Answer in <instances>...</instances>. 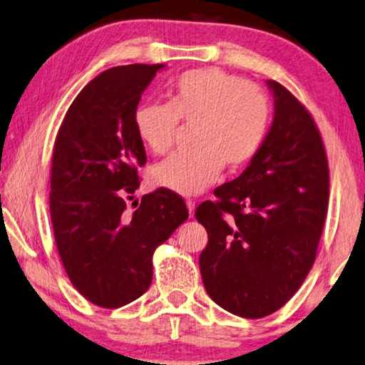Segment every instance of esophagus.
Returning a JSON list of instances; mask_svg holds the SVG:
<instances>
[{"instance_id": "obj_1", "label": "esophagus", "mask_w": 365, "mask_h": 365, "mask_svg": "<svg viewBox=\"0 0 365 365\" xmlns=\"http://www.w3.org/2000/svg\"><path fill=\"white\" fill-rule=\"evenodd\" d=\"M187 207H188V214H190V217H193V216H195V201L188 200V201H187Z\"/></svg>"}]
</instances>
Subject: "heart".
Listing matches in <instances>:
<instances>
[{
	"mask_svg": "<svg viewBox=\"0 0 365 365\" xmlns=\"http://www.w3.org/2000/svg\"><path fill=\"white\" fill-rule=\"evenodd\" d=\"M169 103H141L136 135L154 154L170 149L178 120L193 126L195 149L175 153L151 170V183L192 196L216 182L224 164L237 169L258 153L269 126V102L255 84L219 68L190 69L170 84Z\"/></svg>",
	"mask_w": 365,
	"mask_h": 365,
	"instance_id": "1",
	"label": "heart"
}]
</instances>
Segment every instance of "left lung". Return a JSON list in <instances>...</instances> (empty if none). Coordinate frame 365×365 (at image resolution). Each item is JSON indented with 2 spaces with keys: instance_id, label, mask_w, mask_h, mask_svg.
I'll list each match as a JSON object with an SVG mask.
<instances>
[{
  "instance_id": "left-lung-1",
  "label": "left lung",
  "mask_w": 365,
  "mask_h": 365,
  "mask_svg": "<svg viewBox=\"0 0 365 365\" xmlns=\"http://www.w3.org/2000/svg\"><path fill=\"white\" fill-rule=\"evenodd\" d=\"M274 117L247 169L198 206L207 245L200 271L224 310L262 318L281 309L315 262L328 211V160L314 118L276 81Z\"/></svg>"
}]
</instances>
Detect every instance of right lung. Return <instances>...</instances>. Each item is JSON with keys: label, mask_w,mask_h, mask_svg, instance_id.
<instances>
[{"label": "right lung", "mask_w": 365, "mask_h": 365, "mask_svg": "<svg viewBox=\"0 0 365 365\" xmlns=\"http://www.w3.org/2000/svg\"><path fill=\"white\" fill-rule=\"evenodd\" d=\"M165 65L110 68L69 106L58 131L50 216L58 253L73 286L103 309L141 297L153 281V253L188 219L182 196L159 188L128 214L146 151L133 115ZM131 198V196H128Z\"/></svg>", "instance_id": "1"}]
</instances>
